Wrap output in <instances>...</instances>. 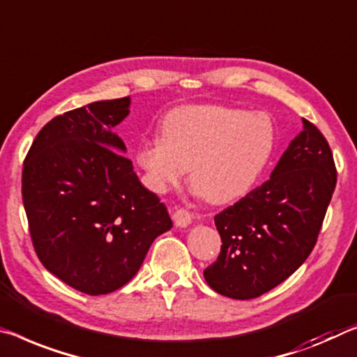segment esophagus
Returning a JSON list of instances; mask_svg holds the SVG:
<instances>
[{
    "instance_id": "obj_1",
    "label": "esophagus",
    "mask_w": 357,
    "mask_h": 357,
    "mask_svg": "<svg viewBox=\"0 0 357 357\" xmlns=\"http://www.w3.org/2000/svg\"><path fill=\"white\" fill-rule=\"evenodd\" d=\"M192 219H194V216H192L189 211H185V209H183V208L176 209V211H174V214H173L174 225H176V227H179V229H184V227H188V225H190Z\"/></svg>"
}]
</instances>
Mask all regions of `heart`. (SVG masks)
Instances as JSON below:
<instances>
[{"mask_svg": "<svg viewBox=\"0 0 357 357\" xmlns=\"http://www.w3.org/2000/svg\"><path fill=\"white\" fill-rule=\"evenodd\" d=\"M276 148L273 122L262 112L220 105H188L169 111L160 138L141 143L135 162L143 183L165 194L188 172L194 192L214 205L250 194Z\"/></svg>", "mask_w": 357, "mask_h": 357, "instance_id": "1", "label": "heart"}]
</instances>
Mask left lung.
Returning a JSON list of instances; mask_svg holds the SVG:
<instances>
[{
	"label": "left lung",
	"mask_w": 357,
	"mask_h": 357,
	"mask_svg": "<svg viewBox=\"0 0 357 357\" xmlns=\"http://www.w3.org/2000/svg\"><path fill=\"white\" fill-rule=\"evenodd\" d=\"M335 184L329 144L303 119L267 183L214 216L222 246L203 271L208 284L250 301L289 278L313 251Z\"/></svg>",
	"instance_id": "obj_1"
}]
</instances>
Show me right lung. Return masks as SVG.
Wrapping results in <instances>:
<instances>
[{
	"label": "right lung",
	"mask_w": 357,
	"mask_h": 357,
	"mask_svg": "<svg viewBox=\"0 0 357 357\" xmlns=\"http://www.w3.org/2000/svg\"><path fill=\"white\" fill-rule=\"evenodd\" d=\"M130 97L93 101L56 116L33 141L22 197L33 246L56 278L89 296L133 278L158 235L173 227L139 183L114 127Z\"/></svg>",
	"instance_id": "add662e5"
}]
</instances>
